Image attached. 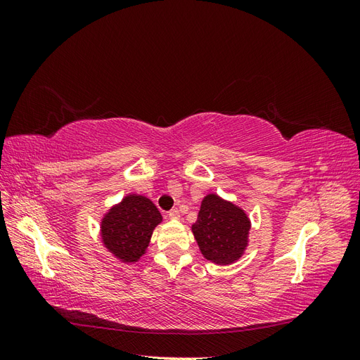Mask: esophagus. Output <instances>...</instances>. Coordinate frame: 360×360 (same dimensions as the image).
Returning <instances> with one entry per match:
<instances>
[{
    "label": "esophagus",
    "instance_id": "34e87169",
    "mask_svg": "<svg viewBox=\"0 0 360 360\" xmlns=\"http://www.w3.org/2000/svg\"><path fill=\"white\" fill-rule=\"evenodd\" d=\"M169 217H171V219H180V210L172 209V210L169 212Z\"/></svg>",
    "mask_w": 360,
    "mask_h": 360
}]
</instances>
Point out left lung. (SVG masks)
Segmentation results:
<instances>
[{
    "instance_id": "8db88e82",
    "label": "left lung",
    "mask_w": 360,
    "mask_h": 360,
    "mask_svg": "<svg viewBox=\"0 0 360 360\" xmlns=\"http://www.w3.org/2000/svg\"><path fill=\"white\" fill-rule=\"evenodd\" d=\"M250 219L242 207L209 193L201 201L192 233L202 257L217 266L240 259L249 243Z\"/></svg>"
}]
</instances>
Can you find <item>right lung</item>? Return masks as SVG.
Segmentation results:
<instances>
[{
	"instance_id": "obj_1",
	"label": "right lung",
	"mask_w": 360,
	"mask_h": 360,
	"mask_svg": "<svg viewBox=\"0 0 360 360\" xmlns=\"http://www.w3.org/2000/svg\"><path fill=\"white\" fill-rule=\"evenodd\" d=\"M160 222L162 214L153 201L144 195L129 193L103 214L102 243L122 263H136L146 255L151 234Z\"/></svg>"
}]
</instances>
